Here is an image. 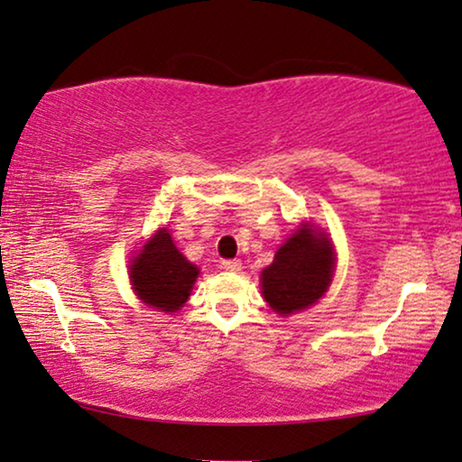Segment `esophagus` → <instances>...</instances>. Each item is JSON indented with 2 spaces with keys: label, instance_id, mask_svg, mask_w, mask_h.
Wrapping results in <instances>:
<instances>
[{
  "label": "esophagus",
  "instance_id": "34e87169",
  "mask_svg": "<svg viewBox=\"0 0 462 462\" xmlns=\"http://www.w3.org/2000/svg\"><path fill=\"white\" fill-rule=\"evenodd\" d=\"M223 269L231 271V273H239V271H242V261H237V258H233V261H223Z\"/></svg>",
  "mask_w": 462,
  "mask_h": 462
}]
</instances>
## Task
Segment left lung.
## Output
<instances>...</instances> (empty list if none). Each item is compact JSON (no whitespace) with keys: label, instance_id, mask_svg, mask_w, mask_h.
<instances>
[{"label":"left lung","instance_id":"obj_1","mask_svg":"<svg viewBox=\"0 0 462 462\" xmlns=\"http://www.w3.org/2000/svg\"><path fill=\"white\" fill-rule=\"evenodd\" d=\"M337 256L326 233L300 225L261 273L263 299L286 318L315 305L330 288Z\"/></svg>","mask_w":462,"mask_h":462}]
</instances>
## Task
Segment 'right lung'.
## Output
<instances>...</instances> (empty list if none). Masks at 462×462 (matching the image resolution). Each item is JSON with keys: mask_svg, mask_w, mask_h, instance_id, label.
<instances>
[{"mask_svg": "<svg viewBox=\"0 0 462 462\" xmlns=\"http://www.w3.org/2000/svg\"><path fill=\"white\" fill-rule=\"evenodd\" d=\"M199 269L180 254L168 229L155 231L130 264V282L151 309L176 313L191 296Z\"/></svg>", "mask_w": 462, "mask_h": 462, "instance_id": "obj_1", "label": "right lung"}]
</instances>
